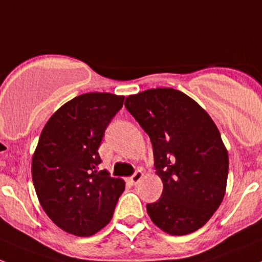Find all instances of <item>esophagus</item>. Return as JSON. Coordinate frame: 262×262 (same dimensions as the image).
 <instances>
[{"label":"esophagus","mask_w":262,"mask_h":262,"mask_svg":"<svg viewBox=\"0 0 262 262\" xmlns=\"http://www.w3.org/2000/svg\"><path fill=\"white\" fill-rule=\"evenodd\" d=\"M143 176H144V174H143L142 170H137V172L134 173V174L132 176V177L128 178V182L130 184H133V186H136V184H138L139 182H140V180H142Z\"/></svg>","instance_id":"1"}]
</instances>
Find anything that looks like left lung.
I'll return each mask as SVG.
<instances>
[{
  "instance_id": "8db88e82",
  "label": "left lung",
  "mask_w": 262,
  "mask_h": 262,
  "mask_svg": "<svg viewBox=\"0 0 262 262\" xmlns=\"http://www.w3.org/2000/svg\"><path fill=\"white\" fill-rule=\"evenodd\" d=\"M125 108L149 136L163 182L161 198L147 205L150 220L169 235L194 232L220 207L227 184L228 153L216 124L193 99L172 88L129 95Z\"/></svg>"
}]
</instances>
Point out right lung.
<instances>
[{"instance_id": "obj_1", "label": "right lung", "mask_w": 262, "mask_h": 262, "mask_svg": "<svg viewBox=\"0 0 262 262\" xmlns=\"http://www.w3.org/2000/svg\"><path fill=\"white\" fill-rule=\"evenodd\" d=\"M124 96L86 93L59 108L43 126L32 156V182L49 219L65 232L92 236L105 227L125 188L99 170L106 126Z\"/></svg>"}]
</instances>
